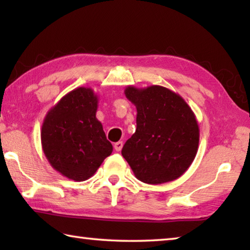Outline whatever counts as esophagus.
<instances>
[{
	"mask_svg": "<svg viewBox=\"0 0 250 250\" xmlns=\"http://www.w3.org/2000/svg\"><path fill=\"white\" fill-rule=\"evenodd\" d=\"M122 146H124V143H122V141H119V142H116L115 145H113V147H115V150L116 151H121V149H122Z\"/></svg>",
	"mask_w": 250,
	"mask_h": 250,
	"instance_id": "34e87169",
	"label": "esophagus"
}]
</instances>
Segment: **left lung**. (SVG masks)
<instances>
[{
  "label": "left lung",
  "mask_w": 250,
  "mask_h": 250,
  "mask_svg": "<svg viewBox=\"0 0 250 250\" xmlns=\"http://www.w3.org/2000/svg\"><path fill=\"white\" fill-rule=\"evenodd\" d=\"M125 95L137 108V129L122 147L135 177L162 184L183 175L195 159L200 128L179 94L162 86H128Z\"/></svg>",
  "instance_id": "8db88e82"
}]
</instances>
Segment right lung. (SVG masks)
<instances>
[{"label": "right lung", "instance_id": "right-lung-1", "mask_svg": "<svg viewBox=\"0 0 250 250\" xmlns=\"http://www.w3.org/2000/svg\"><path fill=\"white\" fill-rule=\"evenodd\" d=\"M97 108L98 96L94 90L78 87L49 109L42 125L46 159L70 180H88L112 152V145L96 118Z\"/></svg>", "mask_w": 250, "mask_h": 250}]
</instances>
